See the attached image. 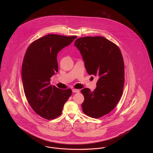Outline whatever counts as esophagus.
<instances>
[{
  "label": "esophagus",
  "mask_w": 153,
  "mask_h": 153,
  "mask_svg": "<svg viewBox=\"0 0 153 153\" xmlns=\"http://www.w3.org/2000/svg\"><path fill=\"white\" fill-rule=\"evenodd\" d=\"M72 91H73V92H74V93H78V92H80V91L79 89H73Z\"/></svg>",
  "instance_id": "34e87169"
}]
</instances>
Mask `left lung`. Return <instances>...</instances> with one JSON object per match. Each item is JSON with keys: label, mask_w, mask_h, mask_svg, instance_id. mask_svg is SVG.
<instances>
[{"label": "left lung", "mask_w": 153, "mask_h": 153, "mask_svg": "<svg viewBox=\"0 0 153 153\" xmlns=\"http://www.w3.org/2000/svg\"><path fill=\"white\" fill-rule=\"evenodd\" d=\"M74 45L80 51L89 75L97 76V87L92 92L84 88L82 103L84 113L99 118L114 109L123 94L124 64L120 49L103 36H85L77 39Z\"/></svg>", "instance_id": "obj_1"}]
</instances>
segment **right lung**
<instances>
[{
    "label": "right lung",
    "mask_w": 153,
    "mask_h": 153,
    "mask_svg": "<svg viewBox=\"0 0 153 153\" xmlns=\"http://www.w3.org/2000/svg\"><path fill=\"white\" fill-rule=\"evenodd\" d=\"M77 36L48 34L33 42L25 54L22 67L24 92L34 111L48 120L62 114L72 95V89H61L51 85V78L58 72V52Z\"/></svg>",
    "instance_id": "add662e5"
}]
</instances>
